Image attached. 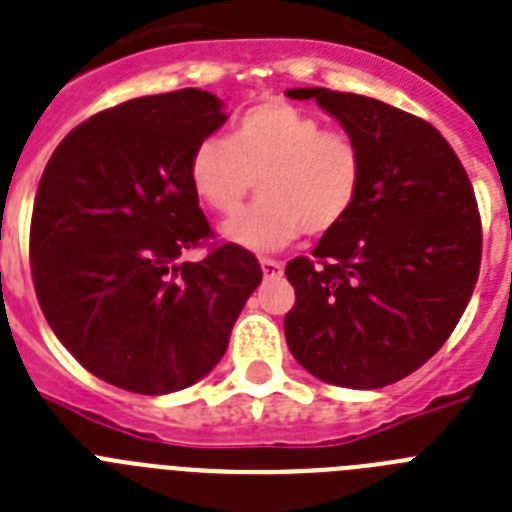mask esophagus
<instances>
[{
  "mask_svg": "<svg viewBox=\"0 0 512 512\" xmlns=\"http://www.w3.org/2000/svg\"><path fill=\"white\" fill-rule=\"evenodd\" d=\"M261 272H264L266 279H274V277H282V272H285V266H282V261L261 259Z\"/></svg>",
  "mask_w": 512,
  "mask_h": 512,
  "instance_id": "1",
  "label": "esophagus"
}]
</instances>
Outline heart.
<instances>
[{
  "label": "heart",
  "mask_w": 512,
  "mask_h": 512,
  "mask_svg": "<svg viewBox=\"0 0 512 512\" xmlns=\"http://www.w3.org/2000/svg\"><path fill=\"white\" fill-rule=\"evenodd\" d=\"M259 178L261 199L222 225V238L248 251H277L300 233L326 235L355 209L365 155L347 131L285 100H266L238 119L230 137H207L189 160L199 202L235 214Z\"/></svg>",
  "instance_id": "1"
}]
</instances>
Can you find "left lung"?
Here are the masks:
<instances>
[{"mask_svg":"<svg viewBox=\"0 0 512 512\" xmlns=\"http://www.w3.org/2000/svg\"><path fill=\"white\" fill-rule=\"evenodd\" d=\"M287 95L316 100L365 155L355 209L313 259L287 264V347L318 381L383 388L422 368L464 316L482 261L474 189L443 134L412 113L326 87Z\"/></svg>","mask_w":512,"mask_h":512,"instance_id":"left-lung-1","label":"left lung"}]
</instances>
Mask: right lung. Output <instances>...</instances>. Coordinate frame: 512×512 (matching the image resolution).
<instances>
[{
    "mask_svg": "<svg viewBox=\"0 0 512 512\" xmlns=\"http://www.w3.org/2000/svg\"><path fill=\"white\" fill-rule=\"evenodd\" d=\"M227 121L207 90L126 100L61 139L38 183L30 272L59 342L100 381L144 396L222 360L261 282L251 251L212 238L189 183L194 147Z\"/></svg>",
    "mask_w": 512,
    "mask_h": 512,
    "instance_id": "add662e5",
    "label": "right lung"
}]
</instances>
